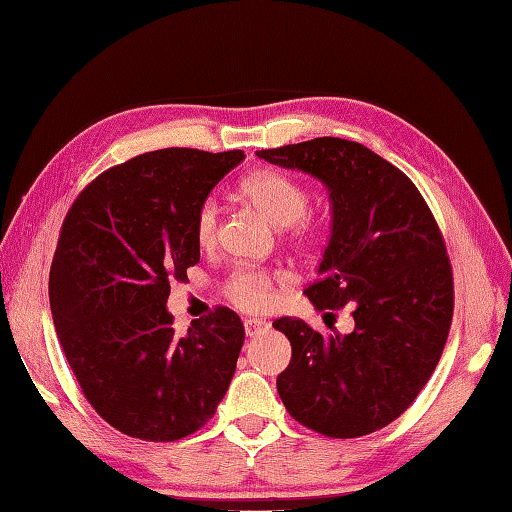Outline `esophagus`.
<instances>
[{"label": "esophagus", "mask_w": 512, "mask_h": 512, "mask_svg": "<svg viewBox=\"0 0 512 512\" xmlns=\"http://www.w3.org/2000/svg\"><path fill=\"white\" fill-rule=\"evenodd\" d=\"M267 327H269V323L263 321V318H247V321H245L247 336H256L260 332H265Z\"/></svg>", "instance_id": "1"}]
</instances>
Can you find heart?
I'll return each mask as SVG.
<instances>
[{"mask_svg": "<svg viewBox=\"0 0 512 512\" xmlns=\"http://www.w3.org/2000/svg\"><path fill=\"white\" fill-rule=\"evenodd\" d=\"M240 194L254 205L274 227H292L305 216L307 205H310V194L307 189L289 178L287 173L258 169L249 173L240 182ZM218 218L220 207L216 198H205L200 202L194 218V234L200 247H211L216 243L218 234ZM307 225H303V234H307ZM283 283V274L265 272V269H238L229 278L227 294L231 301L243 310H265L274 303V289Z\"/></svg>", "mask_w": 512, "mask_h": 512, "instance_id": "heart-1", "label": "heart"}]
</instances>
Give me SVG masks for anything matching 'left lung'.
<instances>
[{
  "label": "left lung",
  "instance_id": "left-lung-1",
  "mask_svg": "<svg viewBox=\"0 0 512 512\" xmlns=\"http://www.w3.org/2000/svg\"><path fill=\"white\" fill-rule=\"evenodd\" d=\"M256 156L327 189L330 240L305 296L316 310H354L350 334L274 321L292 343L278 394L325 437L370 435L417 399L446 345L452 272L441 231L406 173L359 142L316 138Z\"/></svg>",
  "mask_w": 512,
  "mask_h": 512
}]
</instances>
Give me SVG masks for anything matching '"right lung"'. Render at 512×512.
<instances>
[{
	"instance_id": "1",
	"label": "right lung",
	"mask_w": 512,
	"mask_h": 512,
	"mask_svg": "<svg viewBox=\"0 0 512 512\" xmlns=\"http://www.w3.org/2000/svg\"><path fill=\"white\" fill-rule=\"evenodd\" d=\"M243 151L160 149L104 171L62 225L48 276L57 339L100 417L129 437L176 441L214 417L245 327L218 307L173 332L169 281L200 260L194 218Z\"/></svg>"
}]
</instances>
